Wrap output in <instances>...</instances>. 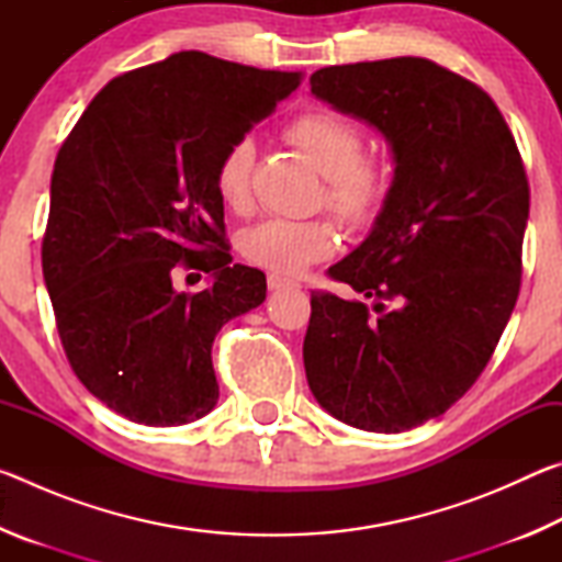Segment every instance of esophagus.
<instances>
[{"label":"esophagus","instance_id":"34e87169","mask_svg":"<svg viewBox=\"0 0 562 562\" xmlns=\"http://www.w3.org/2000/svg\"><path fill=\"white\" fill-rule=\"evenodd\" d=\"M268 288H270V290L297 288V280H292V278H284V274H278V272H270V274H268Z\"/></svg>","mask_w":562,"mask_h":562}]
</instances>
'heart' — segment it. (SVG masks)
<instances>
[{
	"instance_id": "b5f03b06",
	"label": "heart",
	"mask_w": 562,
	"mask_h": 562,
	"mask_svg": "<svg viewBox=\"0 0 562 562\" xmlns=\"http://www.w3.org/2000/svg\"><path fill=\"white\" fill-rule=\"evenodd\" d=\"M284 136L302 148L325 173V201L351 231L372 225L382 213L394 183V158L384 148H369L361 123L335 109L312 106L300 111ZM255 144L250 136L235 138L213 170V186L225 207L245 213L252 203ZM337 227L327 217L288 221L270 217L240 235V252L252 265L278 274H300L337 250Z\"/></svg>"
}]
</instances>
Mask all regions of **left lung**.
I'll return each mask as SVG.
<instances>
[{
    "label": "left lung",
    "mask_w": 562,
    "mask_h": 562,
    "mask_svg": "<svg viewBox=\"0 0 562 562\" xmlns=\"http://www.w3.org/2000/svg\"><path fill=\"white\" fill-rule=\"evenodd\" d=\"M310 87L382 131L396 170L374 231L327 272L364 300L312 292L304 372L339 422L408 431L469 392L508 325L530 207L526 168L488 93L429 59L327 66Z\"/></svg>",
    "instance_id": "left-lung-1"
}]
</instances>
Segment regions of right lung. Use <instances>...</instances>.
Returning <instances> with one entry per match:
<instances>
[{
	"label": "right lung",
	"mask_w": 562,
	"mask_h": 562,
	"mask_svg": "<svg viewBox=\"0 0 562 562\" xmlns=\"http://www.w3.org/2000/svg\"><path fill=\"white\" fill-rule=\"evenodd\" d=\"M300 81L178 52L111 79L59 148L42 240L56 331L79 382L131 422L188 424L217 402L213 339L268 282L233 265L213 170ZM180 269L214 282L176 293Z\"/></svg>",
	"instance_id": "add662e5"
}]
</instances>
